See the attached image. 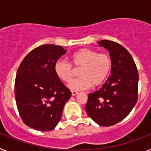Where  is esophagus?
<instances>
[{
	"label": "esophagus",
	"mask_w": 151,
	"mask_h": 151,
	"mask_svg": "<svg viewBox=\"0 0 151 151\" xmlns=\"http://www.w3.org/2000/svg\"><path fill=\"white\" fill-rule=\"evenodd\" d=\"M78 94V92L76 91H72V95L73 96H76V95H77Z\"/></svg>",
	"instance_id": "1"
}]
</instances>
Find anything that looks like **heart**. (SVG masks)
Returning <instances> with one entry per match:
<instances>
[{
	"label": "heart",
	"mask_w": 151,
	"mask_h": 151,
	"mask_svg": "<svg viewBox=\"0 0 151 151\" xmlns=\"http://www.w3.org/2000/svg\"><path fill=\"white\" fill-rule=\"evenodd\" d=\"M72 63L81 69L80 76L72 81L68 87L73 91H82L91 86H97L107 78L111 70L112 62L110 56L104 53L98 54L96 50L83 48L71 55ZM57 76L65 82H69L74 74L73 68L69 63L58 60L54 64Z\"/></svg>",
	"instance_id": "b5f03b06"
}]
</instances>
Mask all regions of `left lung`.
<instances>
[{
    "label": "left lung",
    "mask_w": 151,
    "mask_h": 151,
    "mask_svg": "<svg viewBox=\"0 0 151 151\" xmlns=\"http://www.w3.org/2000/svg\"><path fill=\"white\" fill-rule=\"evenodd\" d=\"M109 51L111 75L98 91L88 94L85 110L101 126H110L129 114L138 100V72L132 57L119 44L108 40L97 42Z\"/></svg>",
    "instance_id": "left-lung-1"
}]
</instances>
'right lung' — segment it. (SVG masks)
I'll use <instances>...</instances> for the list:
<instances>
[{"label": "right lung", "instance_id": "1", "mask_svg": "<svg viewBox=\"0 0 151 151\" xmlns=\"http://www.w3.org/2000/svg\"><path fill=\"white\" fill-rule=\"evenodd\" d=\"M66 53L62 46L44 45L32 50L19 65L15 80V97L24 123L42 132L60 122L71 92L54 72V64Z\"/></svg>", "mask_w": 151, "mask_h": 151}]
</instances>
